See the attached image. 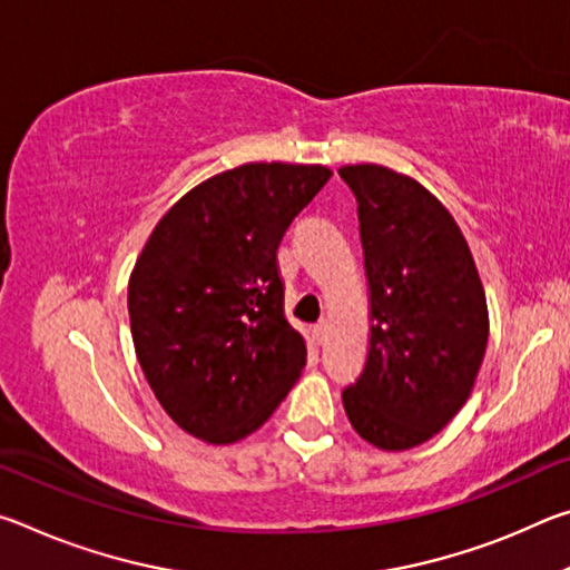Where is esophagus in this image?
I'll list each match as a JSON object with an SVG mask.
<instances>
[{
	"label": "esophagus",
	"instance_id": "esophagus-1",
	"mask_svg": "<svg viewBox=\"0 0 570 570\" xmlns=\"http://www.w3.org/2000/svg\"><path fill=\"white\" fill-rule=\"evenodd\" d=\"M312 340H314L316 344H324L326 340H330V324H326V322L316 324L314 330H312Z\"/></svg>",
	"mask_w": 570,
	"mask_h": 570
}]
</instances>
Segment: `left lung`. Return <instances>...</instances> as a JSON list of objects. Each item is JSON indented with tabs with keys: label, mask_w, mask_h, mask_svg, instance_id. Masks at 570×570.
Returning <instances> with one entry per match:
<instances>
[{
	"label": "left lung",
	"mask_w": 570,
	"mask_h": 570,
	"mask_svg": "<svg viewBox=\"0 0 570 570\" xmlns=\"http://www.w3.org/2000/svg\"><path fill=\"white\" fill-rule=\"evenodd\" d=\"M360 210L370 346L342 402L384 452L435 438L475 387L490 320L465 236L420 180L377 163L342 166Z\"/></svg>",
	"instance_id": "obj_1"
}]
</instances>
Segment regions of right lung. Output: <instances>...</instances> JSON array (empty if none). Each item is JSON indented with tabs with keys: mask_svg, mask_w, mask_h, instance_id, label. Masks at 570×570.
Instances as JSON below:
<instances>
[{
	"mask_svg": "<svg viewBox=\"0 0 570 570\" xmlns=\"http://www.w3.org/2000/svg\"><path fill=\"white\" fill-rule=\"evenodd\" d=\"M332 168L244 163L198 183L153 228L128 284L142 374L168 417L234 445L272 417L306 364L284 316L276 248Z\"/></svg>",
	"mask_w": 570,
	"mask_h": 570,
	"instance_id": "right-lung-1",
	"label": "right lung"
}]
</instances>
